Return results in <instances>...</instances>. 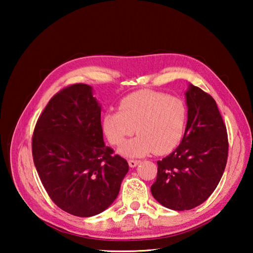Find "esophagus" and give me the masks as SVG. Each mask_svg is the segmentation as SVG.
Instances as JSON below:
<instances>
[{
    "label": "esophagus",
    "mask_w": 253,
    "mask_h": 253,
    "mask_svg": "<svg viewBox=\"0 0 253 253\" xmlns=\"http://www.w3.org/2000/svg\"><path fill=\"white\" fill-rule=\"evenodd\" d=\"M139 162H140L139 160H133V159L128 160V164H129L130 168H136V166L139 164Z\"/></svg>",
    "instance_id": "34e87169"
}]
</instances>
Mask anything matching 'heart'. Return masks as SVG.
Listing matches in <instances>:
<instances>
[{"instance_id":"obj_1","label":"heart","mask_w":253,"mask_h":253,"mask_svg":"<svg viewBox=\"0 0 253 253\" xmlns=\"http://www.w3.org/2000/svg\"><path fill=\"white\" fill-rule=\"evenodd\" d=\"M188 122L186 102L178 96L152 90H141L122 99L118 111L105 113L103 129L115 147L126 142L136 129L139 135L125 144L121 152L142 157L151 152L165 154L184 138Z\"/></svg>"}]
</instances>
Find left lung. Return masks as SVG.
<instances>
[{
	"instance_id": "obj_1",
	"label": "left lung",
	"mask_w": 253,
	"mask_h": 253,
	"mask_svg": "<svg viewBox=\"0 0 253 253\" xmlns=\"http://www.w3.org/2000/svg\"><path fill=\"white\" fill-rule=\"evenodd\" d=\"M188 122L175 151L158 161L151 192L175 211L200 206L215 190L228 157V137L216 102L196 85L186 92Z\"/></svg>"
}]
</instances>
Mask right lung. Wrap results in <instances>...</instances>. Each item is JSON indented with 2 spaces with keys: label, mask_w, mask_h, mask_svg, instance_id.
<instances>
[{
  "label": "right lung",
  "mask_w": 253,
  "mask_h": 253,
  "mask_svg": "<svg viewBox=\"0 0 253 253\" xmlns=\"http://www.w3.org/2000/svg\"><path fill=\"white\" fill-rule=\"evenodd\" d=\"M32 158L51 200L72 215L93 216L114 202L129 166L103 141L101 107L91 87L54 94L32 135Z\"/></svg>",
  "instance_id": "add662e5"
}]
</instances>
